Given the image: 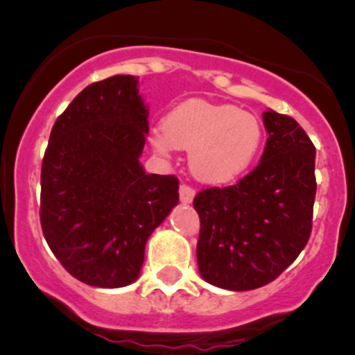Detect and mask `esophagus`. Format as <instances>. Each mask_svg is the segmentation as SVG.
Masks as SVG:
<instances>
[{
  "label": "esophagus",
  "instance_id": "esophagus-1",
  "mask_svg": "<svg viewBox=\"0 0 355 355\" xmlns=\"http://www.w3.org/2000/svg\"><path fill=\"white\" fill-rule=\"evenodd\" d=\"M193 198H195V189H193L191 186H179V200H181V203H191Z\"/></svg>",
  "mask_w": 355,
  "mask_h": 355
}]
</instances>
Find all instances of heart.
Segmentation results:
<instances>
[{
    "label": "heart",
    "mask_w": 355,
    "mask_h": 355,
    "mask_svg": "<svg viewBox=\"0 0 355 355\" xmlns=\"http://www.w3.org/2000/svg\"><path fill=\"white\" fill-rule=\"evenodd\" d=\"M150 145L164 157L189 148L193 174L205 182L222 184L243 176L258 159L263 126L257 116L231 104L188 98L153 128Z\"/></svg>",
    "instance_id": "heart-1"
}]
</instances>
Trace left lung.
<instances>
[{"label":"left lung","mask_w":355,"mask_h":355,"mask_svg":"<svg viewBox=\"0 0 355 355\" xmlns=\"http://www.w3.org/2000/svg\"><path fill=\"white\" fill-rule=\"evenodd\" d=\"M263 123L268 140L258 166L237 184L203 189L193 202L200 273L227 291L275 280L311 236L316 148L291 116L270 109Z\"/></svg>","instance_id":"left-lung-1"}]
</instances>
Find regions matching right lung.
I'll return each instance as SVG.
<instances>
[{
  "mask_svg": "<svg viewBox=\"0 0 355 355\" xmlns=\"http://www.w3.org/2000/svg\"><path fill=\"white\" fill-rule=\"evenodd\" d=\"M148 109L138 78L85 87L56 119L41 171V225L54 257L87 286L118 288L140 275L145 244L179 202L174 176L140 164Z\"/></svg>",
  "mask_w": 355,
  "mask_h": 355,
  "instance_id": "add662e5",
  "label": "right lung"
}]
</instances>
